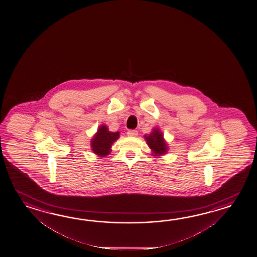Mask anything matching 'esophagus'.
<instances>
[{
  "instance_id": "34e87169",
  "label": "esophagus",
  "mask_w": 257,
  "mask_h": 257,
  "mask_svg": "<svg viewBox=\"0 0 257 257\" xmlns=\"http://www.w3.org/2000/svg\"><path fill=\"white\" fill-rule=\"evenodd\" d=\"M127 136L128 137H136L138 135V131H134V130H131V131H127Z\"/></svg>"
}]
</instances>
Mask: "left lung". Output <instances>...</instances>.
I'll return each mask as SVG.
<instances>
[{"label":"left lung","mask_w":257,"mask_h":257,"mask_svg":"<svg viewBox=\"0 0 257 257\" xmlns=\"http://www.w3.org/2000/svg\"><path fill=\"white\" fill-rule=\"evenodd\" d=\"M148 146L152 150L154 156H162L168 152V144L164 140V134L159 127H154L149 135H144Z\"/></svg>","instance_id":"8db88e82"}]
</instances>
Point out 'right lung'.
Wrapping results in <instances>:
<instances>
[{"label": "right lung", "mask_w": 257, "mask_h": 257, "mask_svg": "<svg viewBox=\"0 0 257 257\" xmlns=\"http://www.w3.org/2000/svg\"><path fill=\"white\" fill-rule=\"evenodd\" d=\"M118 131L112 132L106 125H100L96 133L91 139V148L93 153L98 157H105L111 153L113 143L119 138Z\"/></svg>", "instance_id": "right-lung-1"}]
</instances>
